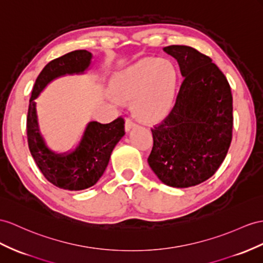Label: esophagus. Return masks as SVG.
Instances as JSON below:
<instances>
[{"mask_svg": "<svg viewBox=\"0 0 263 263\" xmlns=\"http://www.w3.org/2000/svg\"><path fill=\"white\" fill-rule=\"evenodd\" d=\"M136 126H137V124L134 123L131 119H125V122H124L125 132H129L131 129H133V127H136Z\"/></svg>", "mask_w": 263, "mask_h": 263, "instance_id": "esophagus-1", "label": "esophagus"}]
</instances>
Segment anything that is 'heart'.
Listing matches in <instances>:
<instances>
[{
    "label": "heart",
    "instance_id": "b5f03b06",
    "mask_svg": "<svg viewBox=\"0 0 263 263\" xmlns=\"http://www.w3.org/2000/svg\"><path fill=\"white\" fill-rule=\"evenodd\" d=\"M179 74L170 60L146 57L121 70L111 81L113 102L132 99V110L146 123H158L171 113Z\"/></svg>",
    "mask_w": 263,
    "mask_h": 263
}]
</instances>
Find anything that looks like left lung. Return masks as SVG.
Returning <instances> with one entry per match:
<instances>
[{"instance_id": "1", "label": "left lung", "mask_w": 263, "mask_h": 263, "mask_svg": "<svg viewBox=\"0 0 263 263\" xmlns=\"http://www.w3.org/2000/svg\"><path fill=\"white\" fill-rule=\"evenodd\" d=\"M163 51L177 60L184 80L169 117L152 129L147 163L162 183L189 187L211 178L227 156L232 140V94L224 74L209 57L186 45Z\"/></svg>"}]
</instances>
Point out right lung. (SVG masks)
Returning a JSON list of instances; mask_svg holds the SVG:
<instances>
[{
	"label": "right lung",
	"instance_id": "obj_1",
	"mask_svg": "<svg viewBox=\"0 0 263 263\" xmlns=\"http://www.w3.org/2000/svg\"><path fill=\"white\" fill-rule=\"evenodd\" d=\"M93 54L77 50L52 60L39 74L30 99L26 130L29 149L46 180L60 189L80 191L96 184L104 173L111 153L123 138L124 121L101 124L91 121L76 146L65 152L52 150L40 129L35 100L52 81L65 76L84 74L91 69Z\"/></svg>",
	"mask_w": 263,
	"mask_h": 263
}]
</instances>
